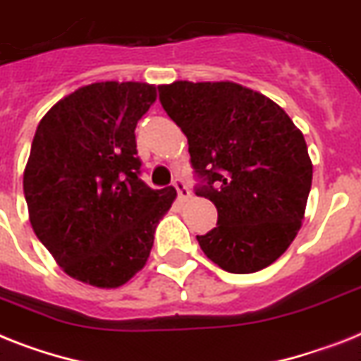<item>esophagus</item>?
<instances>
[{"mask_svg": "<svg viewBox=\"0 0 361 361\" xmlns=\"http://www.w3.org/2000/svg\"><path fill=\"white\" fill-rule=\"evenodd\" d=\"M174 189L178 190V198H180L181 202H187L190 198L189 187H187L185 183H183V181H181V180H176L174 181Z\"/></svg>", "mask_w": 361, "mask_h": 361, "instance_id": "obj_1", "label": "esophagus"}]
</instances>
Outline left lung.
Instances as JSON below:
<instances>
[{
	"label": "left lung",
	"instance_id": "8db88e82",
	"mask_svg": "<svg viewBox=\"0 0 361 361\" xmlns=\"http://www.w3.org/2000/svg\"><path fill=\"white\" fill-rule=\"evenodd\" d=\"M157 89L204 181L196 196L219 211L216 228L196 235L204 254L235 274L276 262L302 226L312 189L302 131L272 99L233 81H174Z\"/></svg>",
	"mask_w": 361,
	"mask_h": 361
}]
</instances>
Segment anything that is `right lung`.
<instances>
[{
  "mask_svg": "<svg viewBox=\"0 0 361 361\" xmlns=\"http://www.w3.org/2000/svg\"><path fill=\"white\" fill-rule=\"evenodd\" d=\"M155 85L102 81L44 114L23 171L29 221L68 276L102 289L124 286L146 265L155 228L176 189L140 180L135 128Z\"/></svg>",
  "mask_w": 361,
  "mask_h": 361,
  "instance_id": "right-lung-1",
  "label": "right lung"
}]
</instances>
